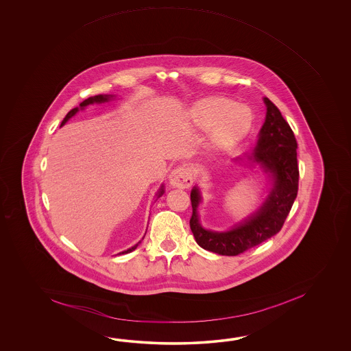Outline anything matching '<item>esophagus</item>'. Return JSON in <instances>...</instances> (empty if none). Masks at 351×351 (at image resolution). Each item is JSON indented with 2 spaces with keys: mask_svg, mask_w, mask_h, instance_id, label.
<instances>
[{
  "mask_svg": "<svg viewBox=\"0 0 351 351\" xmlns=\"http://www.w3.org/2000/svg\"><path fill=\"white\" fill-rule=\"evenodd\" d=\"M169 182L173 186L180 188V189H186L188 186H192L193 176H192L191 168L186 165H179L171 173Z\"/></svg>",
  "mask_w": 351,
  "mask_h": 351,
  "instance_id": "esophagus-1",
  "label": "esophagus"
}]
</instances>
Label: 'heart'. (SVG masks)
<instances>
[{"label":"heart","mask_w":351,"mask_h":351,"mask_svg":"<svg viewBox=\"0 0 351 351\" xmlns=\"http://www.w3.org/2000/svg\"><path fill=\"white\" fill-rule=\"evenodd\" d=\"M195 119L203 129L212 128L210 141L217 148H228L241 141L251 127V112L245 105L226 97H209L194 108Z\"/></svg>","instance_id":"obj_1"}]
</instances>
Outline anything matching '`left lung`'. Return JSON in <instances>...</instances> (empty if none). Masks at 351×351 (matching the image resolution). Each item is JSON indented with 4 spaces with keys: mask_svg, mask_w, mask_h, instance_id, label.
I'll return each instance as SVG.
<instances>
[{
    "mask_svg": "<svg viewBox=\"0 0 351 351\" xmlns=\"http://www.w3.org/2000/svg\"><path fill=\"white\" fill-rule=\"evenodd\" d=\"M263 101L267 108L266 119L250 159L272 176L274 184L260 209L230 231H209L202 227L197 212L201 193L197 186L191 192L193 213L189 226L195 242L210 252L237 256L271 239L281 231L296 199L300 176L296 138L276 105L269 97H263Z\"/></svg>",
    "mask_w": 351,
    "mask_h": 351,
    "instance_id": "left-lung-1",
    "label": "left lung"
}]
</instances>
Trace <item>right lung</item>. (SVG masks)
<instances>
[{"mask_svg": "<svg viewBox=\"0 0 351 351\" xmlns=\"http://www.w3.org/2000/svg\"><path fill=\"white\" fill-rule=\"evenodd\" d=\"M110 97H112V95H95V97H88L86 100H84L82 104H80V109H84L86 105L94 104V103H97V104H100V103H105V101H109L110 100ZM79 112V108H74V109H71L70 112H67L66 117L64 118L62 120V123H61V127L66 123L67 120L70 119L71 117H74L76 112ZM165 193V189H163V186H160V189H159V192H158V197H160L162 194ZM141 243V242H139ZM138 247V243L135 245V246L130 247L129 250L127 251H123V252H120V254H129V252H132V251H134L135 248Z\"/></svg>", "mask_w": 351, "mask_h": 351, "instance_id": "obj_1", "label": "right lung"}]
</instances>
